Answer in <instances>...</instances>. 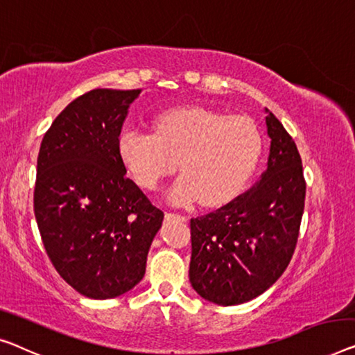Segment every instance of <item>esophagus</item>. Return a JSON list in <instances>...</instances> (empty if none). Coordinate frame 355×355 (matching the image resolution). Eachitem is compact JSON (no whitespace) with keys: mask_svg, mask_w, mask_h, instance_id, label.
Segmentation results:
<instances>
[{"mask_svg":"<svg viewBox=\"0 0 355 355\" xmlns=\"http://www.w3.org/2000/svg\"><path fill=\"white\" fill-rule=\"evenodd\" d=\"M166 220H187V216L180 215V214H173V211H166Z\"/></svg>","mask_w":355,"mask_h":355,"instance_id":"esophagus-1","label":"esophagus"}]
</instances>
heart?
I'll list each match as a JSON object with an SVG mask.
<instances>
[{
    "mask_svg": "<svg viewBox=\"0 0 355 355\" xmlns=\"http://www.w3.org/2000/svg\"><path fill=\"white\" fill-rule=\"evenodd\" d=\"M119 155L135 182L156 189L164 178L182 168L171 199L188 204L220 205L244 189L260 162L263 140L247 116H230L202 107L161 111L155 132L125 127Z\"/></svg>",
    "mask_w": 355,
    "mask_h": 355,
    "instance_id": "1",
    "label": "heart"
}]
</instances>
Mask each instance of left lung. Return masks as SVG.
<instances>
[{
	"label": "left lung",
	"instance_id": "1",
	"mask_svg": "<svg viewBox=\"0 0 355 355\" xmlns=\"http://www.w3.org/2000/svg\"><path fill=\"white\" fill-rule=\"evenodd\" d=\"M266 127L271 148L260 182L189 221V282L215 304H241L266 292L287 269L298 242L306 196L301 157L272 113Z\"/></svg>",
	"mask_w": 355,
	"mask_h": 355
}]
</instances>
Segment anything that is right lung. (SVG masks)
Here are the masks:
<instances>
[{
    "mask_svg": "<svg viewBox=\"0 0 355 355\" xmlns=\"http://www.w3.org/2000/svg\"><path fill=\"white\" fill-rule=\"evenodd\" d=\"M140 94L94 89L68 105L41 141L33 209L55 271L87 298H114L145 276L164 211L125 175L119 134Z\"/></svg>",
    "mask_w": 355,
    "mask_h": 355,
    "instance_id": "1",
    "label": "right lung"
}]
</instances>
